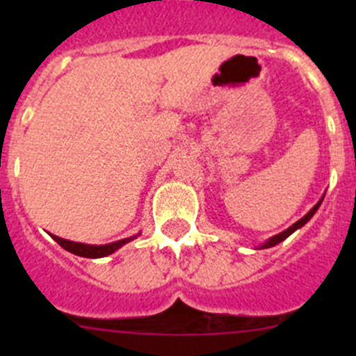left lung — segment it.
Segmentation results:
<instances>
[{"mask_svg":"<svg viewBox=\"0 0 356 356\" xmlns=\"http://www.w3.org/2000/svg\"><path fill=\"white\" fill-rule=\"evenodd\" d=\"M322 200H324V196H322V198H321V200H318V203H317V204H315V207H314V208H312V210H310V211H308V213H307V215H305V217H303V218H300V220H298V222H294V224H293V225H291V227H288V229H286V231H282V232H281V234L274 236V238H270V239H268V241H265V243H264V245H261V246H260V250H264V248H272V246L279 245V243H281V241H284V239H286V238H289V236H291V234H293V232H294V231H296V229L303 227V225H305V224H307V222H308V220H310V218H312V217H314V215H315V211H317V210H318V207H321Z\"/></svg>","mask_w":356,"mask_h":356,"instance_id":"8db88e82","label":"left lung"}]
</instances>
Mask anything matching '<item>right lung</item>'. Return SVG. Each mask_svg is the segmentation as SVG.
<instances>
[{"mask_svg": "<svg viewBox=\"0 0 356 356\" xmlns=\"http://www.w3.org/2000/svg\"><path fill=\"white\" fill-rule=\"evenodd\" d=\"M51 238L55 239L56 243H58L60 246L63 248V250L70 251V253L77 254V257H84V258H102V257H106V254H111L113 251H117L118 248H122L124 245H127L129 241H132V239H136L138 236H134V238H125V239H120V241H115V243H110V245H102V246H95V245H84V243H75V241H68V239H62L58 238V236H53Z\"/></svg>", "mask_w": 356, "mask_h": 356, "instance_id": "right-lung-1", "label": "right lung"}]
</instances>
